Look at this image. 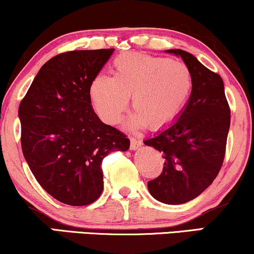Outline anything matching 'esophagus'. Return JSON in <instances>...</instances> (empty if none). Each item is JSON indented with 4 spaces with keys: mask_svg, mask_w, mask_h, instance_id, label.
Wrapping results in <instances>:
<instances>
[{
    "mask_svg": "<svg viewBox=\"0 0 254 254\" xmlns=\"http://www.w3.org/2000/svg\"><path fill=\"white\" fill-rule=\"evenodd\" d=\"M141 145H142L141 140L136 139V137H132V139H130V146H129V148L132 149V151H135V149L139 148V147L141 146Z\"/></svg>",
    "mask_w": 254,
    "mask_h": 254,
    "instance_id": "esophagus-1",
    "label": "esophagus"
}]
</instances>
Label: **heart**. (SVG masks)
Returning <instances> with one entry per match:
<instances>
[{
  "label": "heart",
  "mask_w": 254,
  "mask_h": 254,
  "mask_svg": "<svg viewBox=\"0 0 254 254\" xmlns=\"http://www.w3.org/2000/svg\"><path fill=\"white\" fill-rule=\"evenodd\" d=\"M114 75H98L90 83V100L103 121L118 124L129 96L135 108L128 126L162 129L171 125L189 101L193 76L184 62L146 54L119 55Z\"/></svg>",
  "instance_id": "b5f03b06"
}]
</instances>
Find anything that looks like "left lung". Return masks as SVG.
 <instances>
[{"mask_svg": "<svg viewBox=\"0 0 254 254\" xmlns=\"http://www.w3.org/2000/svg\"><path fill=\"white\" fill-rule=\"evenodd\" d=\"M166 53L180 56L193 76L190 96L178 118L143 141L162 154L164 168L148 181L158 201L180 205L200 195L213 183L223 165L231 112L224 81L195 56L181 49Z\"/></svg>", "mask_w": 254, "mask_h": 254, "instance_id": "8db88e82", "label": "left lung"}]
</instances>
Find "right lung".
Returning a JSON list of instances; mask_svg holds the SVG:
<instances>
[{"instance_id": "add662e5", "label": "right lung", "mask_w": 254, "mask_h": 254, "mask_svg": "<svg viewBox=\"0 0 254 254\" xmlns=\"http://www.w3.org/2000/svg\"><path fill=\"white\" fill-rule=\"evenodd\" d=\"M114 49L59 54L41 67L18 107L21 146L37 183L59 201L84 206L103 190L101 164L129 139L103 124L89 88Z\"/></svg>"}]
</instances>
